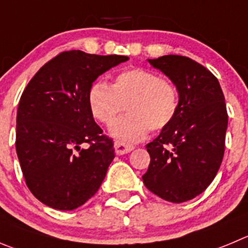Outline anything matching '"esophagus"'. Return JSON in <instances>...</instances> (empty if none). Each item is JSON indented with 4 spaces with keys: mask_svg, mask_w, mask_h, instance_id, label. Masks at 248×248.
<instances>
[{
    "mask_svg": "<svg viewBox=\"0 0 248 248\" xmlns=\"http://www.w3.org/2000/svg\"><path fill=\"white\" fill-rule=\"evenodd\" d=\"M135 149L133 145H127V144H122L120 142H115V152H116L117 155H124V154H127V153L132 152V150Z\"/></svg>",
    "mask_w": 248,
    "mask_h": 248,
    "instance_id": "obj_1",
    "label": "esophagus"
}]
</instances>
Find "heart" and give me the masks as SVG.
<instances>
[{"label":"heart","mask_w":248,"mask_h":248,"mask_svg":"<svg viewBox=\"0 0 248 248\" xmlns=\"http://www.w3.org/2000/svg\"><path fill=\"white\" fill-rule=\"evenodd\" d=\"M126 105L128 113L116 120L108 133L122 144L142 140L149 129L160 131L171 124L179 108L176 87L154 72L132 68L115 76L111 88L93 83L88 92V108L95 121L110 124Z\"/></svg>","instance_id":"obj_1"}]
</instances>
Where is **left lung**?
<instances>
[{
	"label": "left lung",
	"mask_w": 248,
	"mask_h": 248,
	"mask_svg": "<svg viewBox=\"0 0 248 248\" xmlns=\"http://www.w3.org/2000/svg\"><path fill=\"white\" fill-rule=\"evenodd\" d=\"M147 61L176 87L179 108L171 124L145 145L150 164L142 179L163 200L186 202L212 184L221 165L228 129L225 98L212 72L188 57L165 55Z\"/></svg>",
	"instance_id": "obj_1"
}]
</instances>
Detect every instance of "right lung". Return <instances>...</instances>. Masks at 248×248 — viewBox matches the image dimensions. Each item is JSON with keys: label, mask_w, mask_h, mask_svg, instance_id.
Segmentation results:
<instances>
[{"label": "right lung", "mask_w": 248, "mask_h": 248, "mask_svg": "<svg viewBox=\"0 0 248 248\" xmlns=\"http://www.w3.org/2000/svg\"><path fill=\"white\" fill-rule=\"evenodd\" d=\"M127 60L66 51L44 64L23 92L16 150L28 188L47 207L76 209L103 184L115 149L90 115L88 92Z\"/></svg>", "instance_id": "right-lung-1"}]
</instances>
